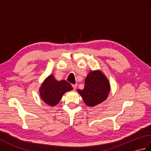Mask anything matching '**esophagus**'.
Masks as SVG:
<instances>
[{"label": "esophagus", "instance_id": "1", "mask_svg": "<svg viewBox=\"0 0 151 151\" xmlns=\"http://www.w3.org/2000/svg\"><path fill=\"white\" fill-rule=\"evenodd\" d=\"M73 89L74 90H75V89H76V88H77V85L75 84V85H73Z\"/></svg>", "mask_w": 151, "mask_h": 151}]
</instances>
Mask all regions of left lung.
<instances>
[{
	"label": "left lung",
	"mask_w": 151,
	"mask_h": 151,
	"mask_svg": "<svg viewBox=\"0 0 151 151\" xmlns=\"http://www.w3.org/2000/svg\"><path fill=\"white\" fill-rule=\"evenodd\" d=\"M108 79L101 70H91L85 79L83 89H77L84 103L89 107H94L104 102L110 91Z\"/></svg>",
	"instance_id": "obj_1"
}]
</instances>
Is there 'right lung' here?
<instances>
[{"label":"right lung","mask_w":151,"mask_h":151,"mask_svg":"<svg viewBox=\"0 0 151 151\" xmlns=\"http://www.w3.org/2000/svg\"><path fill=\"white\" fill-rule=\"evenodd\" d=\"M73 87L66 81H58L53 75H50L44 80L39 91L43 101L50 106L59 103L62 96L66 92L73 90Z\"/></svg>","instance_id":"right-lung-1"}]
</instances>
